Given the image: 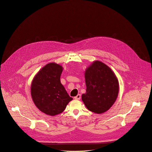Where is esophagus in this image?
Segmentation results:
<instances>
[{
  "label": "esophagus",
  "mask_w": 152,
  "mask_h": 152,
  "mask_svg": "<svg viewBox=\"0 0 152 152\" xmlns=\"http://www.w3.org/2000/svg\"><path fill=\"white\" fill-rule=\"evenodd\" d=\"M81 95H80V94H78L77 96H75L74 97V99H77V100H80V99H81Z\"/></svg>",
  "instance_id": "esophagus-1"
}]
</instances>
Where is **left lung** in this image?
Instances as JSON below:
<instances>
[{"label":"left lung","mask_w":152,"mask_h":152,"mask_svg":"<svg viewBox=\"0 0 152 152\" xmlns=\"http://www.w3.org/2000/svg\"><path fill=\"white\" fill-rule=\"evenodd\" d=\"M86 93L82 99L87 109L96 113L107 111L115 102L119 92L118 80L111 69L95 61L85 73Z\"/></svg>","instance_id":"8db88e82"}]
</instances>
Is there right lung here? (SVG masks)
Instances as JSON below:
<instances>
[{
  "label": "right lung",
  "mask_w": 152,
  "mask_h": 152,
  "mask_svg": "<svg viewBox=\"0 0 152 152\" xmlns=\"http://www.w3.org/2000/svg\"><path fill=\"white\" fill-rule=\"evenodd\" d=\"M63 67L56 63H49L34 78L31 94L36 106L44 113L54 116L62 113L72 99L61 84Z\"/></svg>",
  "instance_id": "1"
}]
</instances>
